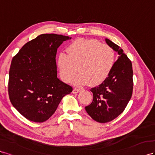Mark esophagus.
<instances>
[{
    "mask_svg": "<svg viewBox=\"0 0 155 155\" xmlns=\"http://www.w3.org/2000/svg\"><path fill=\"white\" fill-rule=\"evenodd\" d=\"M81 91V90L79 89H77V88H74L73 90V94H77V93L80 92Z\"/></svg>",
    "mask_w": 155,
    "mask_h": 155,
    "instance_id": "1",
    "label": "esophagus"
}]
</instances>
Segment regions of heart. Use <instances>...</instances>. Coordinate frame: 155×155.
<instances>
[{"label": "heart", "mask_w": 155, "mask_h": 155, "mask_svg": "<svg viewBox=\"0 0 155 155\" xmlns=\"http://www.w3.org/2000/svg\"><path fill=\"white\" fill-rule=\"evenodd\" d=\"M68 54L61 52L57 56L56 65L60 77L64 82H69L77 73L73 84L77 86L88 82L96 86L107 78L115 63V52L106 44L94 39H79L67 48Z\"/></svg>", "instance_id": "heart-1"}]
</instances>
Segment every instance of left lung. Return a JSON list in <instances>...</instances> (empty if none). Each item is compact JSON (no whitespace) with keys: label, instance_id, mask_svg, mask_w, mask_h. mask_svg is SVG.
Listing matches in <instances>:
<instances>
[{"label":"left lung","instance_id":"8db88e82","mask_svg":"<svg viewBox=\"0 0 155 155\" xmlns=\"http://www.w3.org/2000/svg\"><path fill=\"white\" fill-rule=\"evenodd\" d=\"M105 41L117 52L118 59L103 82L90 90L94 99L85 107L93 119L102 123L112 121L124 111L133 90L131 61L117 45L107 38Z\"/></svg>","mask_w":155,"mask_h":155}]
</instances>
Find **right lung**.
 <instances>
[{"instance_id": "add662e5", "label": "right lung", "mask_w": 155, "mask_h": 155, "mask_svg": "<svg viewBox=\"0 0 155 155\" xmlns=\"http://www.w3.org/2000/svg\"><path fill=\"white\" fill-rule=\"evenodd\" d=\"M69 36L43 34L22 47L13 58L8 94L14 107L30 121L41 123L54 114L73 88L57 77V49Z\"/></svg>"}]
</instances>
